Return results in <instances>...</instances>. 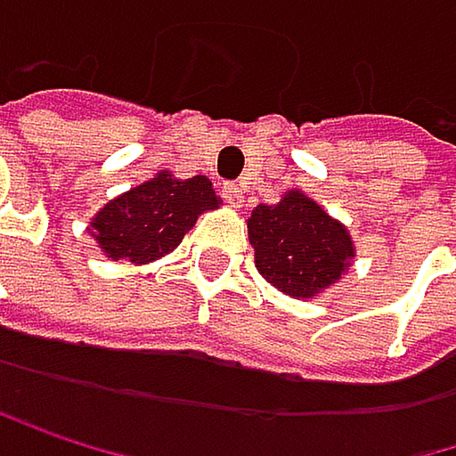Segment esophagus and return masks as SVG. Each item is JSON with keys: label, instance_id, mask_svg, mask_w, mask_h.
I'll return each mask as SVG.
<instances>
[{"label": "esophagus", "instance_id": "obj_1", "mask_svg": "<svg viewBox=\"0 0 456 456\" xmlns=\"http://www.w3.org/2000/svg\"><path fill=\"white\" fill-rule=\"evenodd\" d=\"M221 194H224V200L230 202L232 208H240V202H243V189H240V183H224V186H221Z\"/></svg>", "mask_w": 456, "mask_h": 456}]
</instances>
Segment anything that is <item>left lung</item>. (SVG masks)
<instances>
[{
	"mask_svg": "<svg viewBox=\"0 0 456 456\" xmlns=\"http://www.w3.org/2000/svg\"><path fill=\"white\" fill-rule=\"evenodd\" d=\"M256 270L291 297H314L332 286L354 256L346 226L300 191L256 205L248 218Z\"/></svg>",
	"mask_w": 456,
	"mask_h": 456,
	"instance_id": "obj_1",
	"label": "left lung"
}]
</instances>
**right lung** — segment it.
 <instances>
[{"label": "right lung", "instance_id": "add662e5", "mask_svg": "<svg viewBox=\"0 0 456 456\" xmlns=\"http://www.w3.org/2000/svg\"><path fill=\"white\" fill-rule=\"evenodd\" d=\"M213 208H218V197L205 175L181 181L159 173L108 202L91 226L96 243L110 259L151 262L178 248L197 216Z\"/></svg>", "mask_w": 456, "mask_h": 456}]
</instances>
